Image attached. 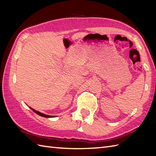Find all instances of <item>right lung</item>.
<instances>
[{
    "instance_id": "obj_1",
    "label": "right lung",
    "mask_w": 156,
    "mask_h": 156,
    "mask_svg": "<svg viewBox=\"0 0 156 156\" xmlns=\"http://www.w3.org/2000/svg\"><path fill=\"white\" fill-rule=\"evenodd\" d=\"M31 108L32 109L33 111H34V112H35V113H37V115L41 116V117H46V118H49V117H55V116H49V115H45V114H44V113H41V112H39V111H37L34 110V109H33L32 108Z\"/></svg>"
}]
</instances>
